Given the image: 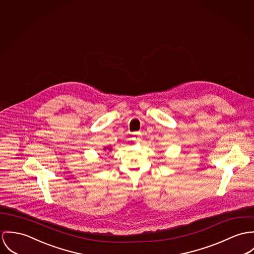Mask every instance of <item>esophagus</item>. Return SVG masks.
<instances>
[{
  "label": "esophagus",
  "instance_id": "34e87169",
  "mask_svg": "<svg viewBox=\"0 0 254 254\" xmlns=\"http://www.w3.org/2000/svg\"><path fill=\"white\" fill-rule=\"evenodd\" d=\"M135 137L133 138L134 141H140L141 140V133L140 132H135Z\"/></svg>",
  "mask_w": 254,
  "mask_h": 254
}]
</instances>
